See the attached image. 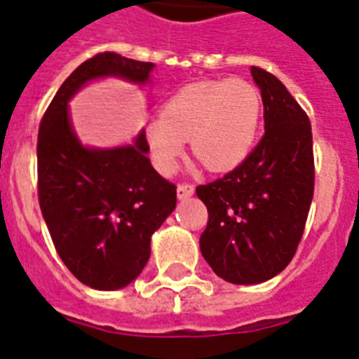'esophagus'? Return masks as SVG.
I'll list each match as a JSON object with an SVG mask.
<instances>
[{"label": "esophagus", "instance_id": "34e87169", "mask_svg": "<svg viewBox=\"0 0 359 359\" xmlns=\"http://www.w3.org/2000/svg\"><path fill=\"white\" fill-rule=\"evenodd\" d=\"M176 192H177V199H189L190 196H194V185L182 183V185H177Z\"/></svg>", "mask_w": 359, "mask_h": 359}]
</instances>
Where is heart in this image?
I'll use <instances>...</instances> for the list:
<instances>
[{
	"label": "heart",
	"instance_id": "1",
	"mask_svg": "<svg viewBox=\"0 0 359 359\" xmlns=\"http://www.w3.org/2000/svg\"><path fill=\"white\" fill-rule=\"evenodd\" d=\"M261 111V93L243 79L185 86L165 100L160 118L147 123L152 163L161 174H172L189 140L208 170L236 169L255 144Z\"/></svg>",
	"mask_w": 359,
	"mask_h": 359
}]
</instances>
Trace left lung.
Wrapping results in <instances>:
<instances>
[{
	"label": "left lung",
	"mask_w": 359,
	"mask_h": 359,
	"mask_svg": "<svg viewBox=\"0 0 359 359\" xmlns=\"http://www.w3.org/2000/svg\"><path fill=\"white\" fill-rule=\"evenodd\" d=\"M252 77L264 104L262 140L231 172L196 189L208 210L199 248L231 284L269 280L290 264L315 192L306 111L275 75L252 66Z\"/></svg>",
	"instance_id": "obj_1"
}]
</instances>
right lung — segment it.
Masks as SVG:
<instances>
[{
	"label": "right lung",
	"mask_w": 359,
	"mask_h": 359,
	"mask_svg": "<svg viewBox=\"0 0 359 359\" xmlns=\"http://www.w3.org/2000/svg\"><path fill=\"white\" fill-rule=\"evenodd\" d=\"M152 68L115 52L97 53L62 82L41 120V212L66 268L93 290H120L142 273L151 236L176 208V187L152 169L145 131L131 145L84 147L69 122L68 102L95 79L145 84Z\"/></svg>",
	"instance_id": "right-lung-1"
}]
</instances>
